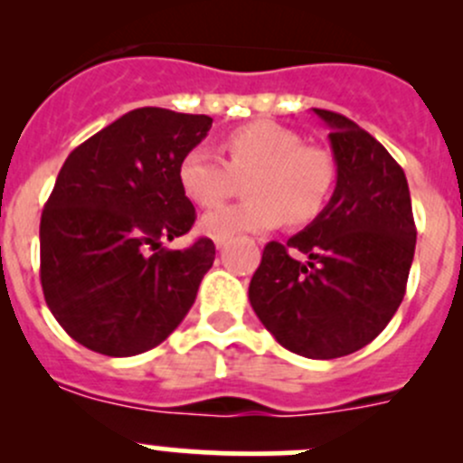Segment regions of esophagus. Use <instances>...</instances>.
I'll use <instances>...</instances> for the list:
<instances>
[{
	"mask_svg": "<svg viewBox=\"0 0 463 463\" xmlns=\"http://www.w3.org/2000/svg\"><path fill=\"white\" fill-rule=\"evenodd\" d=\"M214 246H217V249L222 250L223 246H226V240H214Z\"/></svg>",
	"mask_w": 463,
	"mask_h": 463,
	"instance_id": "1",
	"label": "esophagus"
}]
</instances>
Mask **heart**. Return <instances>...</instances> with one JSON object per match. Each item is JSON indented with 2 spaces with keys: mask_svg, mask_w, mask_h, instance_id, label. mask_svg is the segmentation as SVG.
Segmentation results:
<instances>
[{
  "mask_svg": "<svg viewBox=\"0 0 463 463\" xmlns=\"http://www.w3.org/2000/svg\"><path fill=\"white\" fill-rule=\"evenodd\" d=\"M222 154L194 145L179 163V185L202 208L226 202L246 181V202L203 214L202 231L214 240L240 232H266L287 219L305 226L325 210L335 185L329 149L302 143V137L273 120H255L223 137Z\"/></svg>",
  "mask_w": 463,
  "mask_h": 463,
  "instance_id": "obj_1",
  "label": "heart"
}]
</instances>
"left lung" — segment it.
I'll return each mask as SVG.
<instances>
[{
    "instance_id": "obj_1",
    "label": "left lung",
    "mask_w": 463,
    "mask_h": 463,
    "mask_svg": "<svg viewBox=\"0 0 463 463\" xmlns=\"http://www.w3.org/2000/svg\"><path fill=\"white\" fill-rule=\"evenodd\" d=\"M314 111L331 129L335 190L305 231L264 246L249 300L284 349L329 361L370 345L396 314L417 226L392 154L347 116Z\"/></svg>"
}]
</instances>
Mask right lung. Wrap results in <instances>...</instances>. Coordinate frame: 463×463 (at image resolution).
I'll use <instances>...</instances> for the list:
<instances>
[{
    "instance_id": "obj_1",
    "label": "right lung",
    "mask_w": 463,
    "mask_h": 463,
    "mask_svg": "<svg viewBox=\"0 0 463 463\" xmlns=\"http://www.w3.org/2000/svg\"><path fill=\"white\" fill-rule=\"evenodd\" d=\"M210 128V116L141 107L64 161L42 210L40 282L60 326L91 352H147L194 305L214 261L213 240L184 250L161 244L197 219L179 163Z\"/></svg>"
}]
</instances>
